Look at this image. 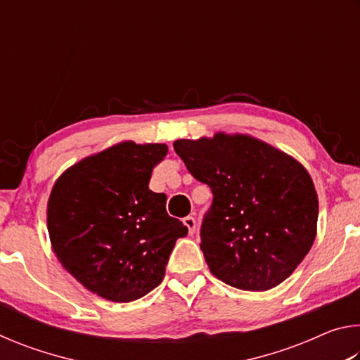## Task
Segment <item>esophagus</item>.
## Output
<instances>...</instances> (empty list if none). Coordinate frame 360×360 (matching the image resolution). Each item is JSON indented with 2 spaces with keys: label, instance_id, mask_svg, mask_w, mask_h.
<instances>
[{
  "label": "esophagus",
  "instance_id": "esophagus-1",
  "mask_svg": "<svg viewBox=\"0 0 360 360\" xmlns=\"http://www.w3.org/2000/svg\"><path fill=\"white\" fill-rule=\"evenodd\" d=\"M182 222H184V225L188 229V235H193L195 230H197V221H195V217L187 216L182 219Z\"/></svg>",
  "mask_w": 360,
  "mask_h": 360
}]
</instances>
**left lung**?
I'll return each instance as SVG.
<instances>
[{"instance_id":"left-lung-1","label":"left lung","mask_w":360,"mask_h":360,"mask_svg":"<svg viewBox=\"0 0 360 360\" xmlns=\"http://www.w3.org/2000/svg\"><path fill=\"white\" fill-rule=\"evenodd\" d=\"M173 148L212 191L200 230L212 275L243 290H268L289 278L318 231V193L307 168L241 133L178 139Z\"/></svg>"}]
</instances>
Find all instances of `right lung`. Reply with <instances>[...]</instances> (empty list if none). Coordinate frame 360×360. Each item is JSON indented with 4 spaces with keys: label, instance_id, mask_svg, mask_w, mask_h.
<instances>
[{
    "label": "right lung",
    "instance_id": "obj_1",
    "mask_svg": "<svg viewBox=\"0 0 360 360\" xmlns=\"http://www.w3.org/2000/svg\"><path fill=\"white\" fill-rule=\"evenodd\" d=\"M168 154L160 143L122 141L60 174L47 202V230L60 264L85 289L127 303L162 283L187 227L167 212V195L149 188Z\"/></svg>",
    "mask_w": 360,
    "mask_h": 360
}]
</instances>
